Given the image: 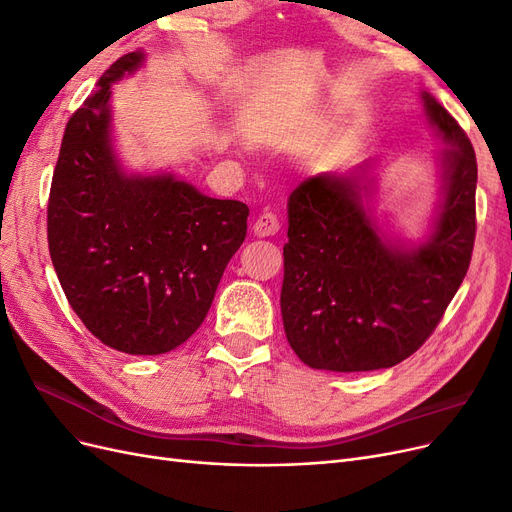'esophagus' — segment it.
I'll use <instances>...</instances> for the list:
<instances>
[{
    "instance_id": "obj_1",
    "label": "esophagus",
    "mask_w": 512,
    "mask_h": 512,
    "mask_svg": "<svg viewBox=\"0 0 512 512\" xmlns=\"http://www.w3.org/2000/svg\"><path fill=\"white\" fill-rule=\"evenodd\" d=\"M252 230H254L256 237H273L275 232L280 230V220H277L275 213L262 211V213L258 215V218H256Z\"/></svg>"
}]
</instances>
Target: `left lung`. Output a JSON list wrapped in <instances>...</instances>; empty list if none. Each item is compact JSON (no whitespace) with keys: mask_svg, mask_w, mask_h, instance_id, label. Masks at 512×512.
I'll return each instance as SVG.
<instances>
[{"mask_svg":"<svg viewBox=\"0 0 512 512\" xmlns=\"http://www.w3.org/2000/svg\"><path fill=\"white\" fill-rule=\"evenodd\" d=\"M423 115L446 149L440 198L421 241L386 232L371 200V164L320 173L288 198L282 318L299 359L327 371L401 363L438 327L468 273L476 235V156L446 108L421 91Z\"/></svg>","mask_w":512,"mask_h":512,"instance_id":"1","label":"left lung"}]
</instances>
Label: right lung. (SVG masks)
Returning <instances> with one entry per match:
<instances>
[{"label": "right lung", "instance_id": "1", "mask_svg": "<svg viewBox=\"0 0 512 512\" xmlns=\"http://www.w3.org/2000/svg\"><path fill=\"white\" fill-rule=\"evenodd\" d=\"M143 64V51L119 57L70 117L46 232L59 284L91 335L126 354H164L203 324L250 209L175 173L123 168L111 87Z\"/></svg>", "mask_w": 512, "mask_h": 512}]
</instances>
